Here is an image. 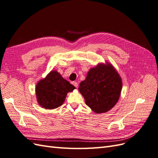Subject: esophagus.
<instances>
[{"label":"esophagus","instance_id":"1","mask_svg":"<svg viewBox=\"0 0 158 158\" xmlns=\"http://www.w3.org/2000/svg\"><path fill=\"white\" fill-rule=\"evenodd\" d=\"M73 85L75 86L76 88H77V87H78V83H77V82H73Z\"/></svg>","mask_w":158,"mask_h":158}]
</instances>
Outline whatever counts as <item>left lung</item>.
I'll return each mask as SVG.
<instances>
[{"label": "left lung", "instance_id": "obj_1", "mask_svg": "<svg viewBox=\"0 0 158 158\" xmlns=\"http://www.w3.org/2000/svg\"><path fill=\"white\" fill-rule=\"evenodd\" d=\"M122 85L121 76L112 64L99 63L89 69L86 79L80 83L79 91L94 113L102 114L118 102Z\"/></svg>", "mask_w": 158, "mask_h": 158}]
</instances>
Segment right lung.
<instances>
[{"label":"right lung","instance_id":"add662e5","mask_svg":"<svg viewBox=\"0 0 158 158\" xmlns=\"http://www.w3.org/2000/svg\"><path fill=\"white\" fill-rule=\"evenodd\" d=\"M75 89L64 79L57 71L52 70L36 85L37 102L43 108L53 110L62 106L67 94Z\"/></svg>","mask_w":158,"mask_h":158}]
</instances>
